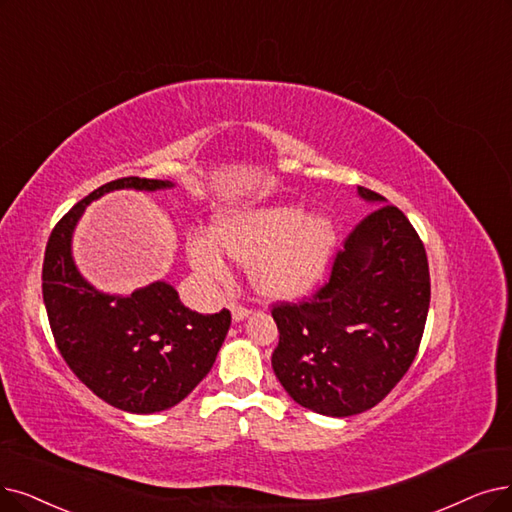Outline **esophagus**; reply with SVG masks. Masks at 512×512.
I'll list each match as a JSON object with an SVG mask.
<instances>
[{
	"label": "esophagus",
	"mask_w": 512,
	"mask_h": 512,
	"mask_svg": "<svg viewBox=\"0 0 512 512\" xmlns=\"http://www.w3.org/2000/svg\"><path fill=\"white\" fill-rule=\"evenodd\" d=\"M229 309H231L233 321H243L245 317L250 315V309H245V306H241V304H235V302H231V304H229Z\"/></svg>",
	"instance_id": "obj_1"
}]
</instances>
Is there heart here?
I'll return each instance as SVG.
<instances>
[{
    "label": "heart",
    "instance_id": "obj_1",
    "mask_svg": "<svg viewBox=\"0 0 512 512\" xmlns=\"http://www.w3.org/2000/svg\"><path fill=\"white\" fill-rule=\"evenodd\" d=\"M336 245L330 216L304 214L298 203H275L216 216L212 237L195 235L187 250L193 267L212 283L231 273L222 254L250 267L254 288L269 298H300L323 279Z\"/></svg>",
    "mask_w": 512,
    "mask_h": 512
}]
</instances>
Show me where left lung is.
<instances>
[{"mask_svg": "<svg viewBox=\"0 0 512 512\" xmlns=\"http://www.w3.org/2000/svg\"><path fill=\"white\" fill-rule=\"evenodd\" d=\"M378 206L336 254L313 298L273 304L279 344L273 370L306 410L346 418L370 410L410 370L431 302L424 243L405 214L370 189Z\"/></svg>", "mask_w": 512, "mask_h": 512, "instance_id": "left-lung-1", "label": "left lung"}]
</instances>
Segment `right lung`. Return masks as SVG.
I'll list each match as a JSON object with an SVG mask.
<instances>
[{"mask_svg": "<svg viewBox=\"0 0 512 512\" xmlns=\"http://www.w3.org/2000/svg\"><path fill=\"white\" fill-rule=\"evenodd\" d=\"M170 187V180L138 176L107 182L58 220L44 256L42 292L60 355L96 397L130 414H155L185 399L212 370L231 313H195L166 281L128 296L98 292L77 271L71 239L88 203L105 193Z\"/></svg>", "mask_w": 512, "mask_h": 512, "instance_id": "add662e5", "label": "right lung"}]
</instances>
